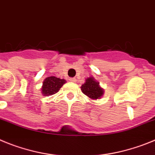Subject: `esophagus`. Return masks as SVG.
Segmentation results:
<instances>
[{"label": "esophagus", "mask_w": 155, "mask_h": 155, "mask_svg": "<svg viewBox=\"0 0 155 155\" xmlns=\"http://www.w3.org/2000/svg\"><path fill=\"white\" fill-rule=\"evenodd\" d=\"M69 81L72 82V83H75V82L76 81V78H70V79H69Z\"/></svg>", "instance_id": "34e87169"}]
</instances>
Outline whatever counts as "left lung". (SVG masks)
Masks as SVG:
<instances>
[{"instance_id": "1", "label": "left lung", "mask_w": 155, "mask_h": 155, "mask_svg": "<svg viewBox=\"0 0 155 155\" xmlns=\"http://www.w3.org/2000/svg\"><path fill=\"white\" fill-rule=\"evenodd\" d=\"M100 83L95 80L93 77H89L86 79L84 84L81 86V90L86 96L92 100L101 98L104 95V89L100 86Z\"/></svg>"}]
</instances>
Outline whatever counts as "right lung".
Returning <instances> with one entry per match:
<instances>
[{"label": "right lung", "mask_w": 155, "mask_h": 155, "mask_svg": "<svg viewBox=\"0 0 155 155\" xmlns=\"http://www.w3.org/2000/svg\"><path fill=\"white\" fill-rule=\"evenodd\" d=\"M66 81L63 79L57 78L55 76H49L47 77L43 82L42 87H41V91L44 96H51L60 90V88L63 86L64 83H65Z\"/></svg>", "instance_id": "1"}]
</instances>
